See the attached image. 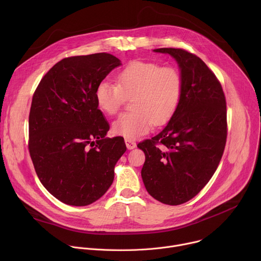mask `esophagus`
<instances>
[{
  "label": "esophagus",
  "mask_w": 261,
  "mask_h": 261,
  "mask_svg": "<svg viewBox=\"0 0 261 261\" xmlns=\"http://www.w3.org/2000/svg\"><path fill=\"white\" fill-rule=\"evenodd\" d=\"M125 143H126V146L128 147V150H133V148L136 147V142L132 139L125 138Z\"/></svg>",
  "instance_id": "obj_1"
}]
</instances>
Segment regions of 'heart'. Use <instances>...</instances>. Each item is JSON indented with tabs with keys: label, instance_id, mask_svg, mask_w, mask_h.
Returning a JSON list of instances; mask_svg holds the SVG:
<instances>
[{
	"label": "heart",
	"instance_id": "1",
	"mask_svg": "<svg viewBox=\"0 0 261 261\" xmlns=\"http://www.w3.org/2000/svg\"><path fill=\"white\" fill-rule=\"evenodd\" d=\"M118 84L102 81L95 91L98 107L113 116L120 110L126 98H133V111L120 116L113 124L115 134L134 139L146 134L153 127L166 124L179 104L182 80L172 67L134 61L121 70Z\"/></svg>",
	"mask_w": 261,
	"mask_h": 261
}]
</instances>
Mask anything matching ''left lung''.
<instances>
[{
	"mask_svg": "<svg viewBox=\"0 0 261 261\" xmlns=\"http://www.w3.org/2000/svg\"><path fill=\"white\" fill-rule=\"evenodd\" d=\"M154 51L176 61L182 90L165 128L137 144L145 155L141 177L152 197L177 205L196 196L220 163L227 137L226 101L221 84L201 59L180 48Z\"/></svg>",
	"mask_w": 261,
	"mask_h": 261,
	"instance_id": "left-lung-1",
	"label": "left lung"
}]
</instances>
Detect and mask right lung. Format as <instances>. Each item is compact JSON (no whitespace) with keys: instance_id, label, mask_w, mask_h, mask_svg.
<instances>
[{"instance_id":"1","label":"right lung","mask_w":261,"mask_h":261,"mask_svg":"<svg viewBox=\"0 0 261 261\" xmlns=\"http://www.w3.org/2000/svg\"><path fill=\"white\" fill-rule=\"evenodd\" d=\"M121 65L105 53L66 58L34 93L30 155L44 188L66 204L85 206L102 197L126 152L123 137H106L109 124L95 99L98 84Z\"/></svg>"}]
</instances>
